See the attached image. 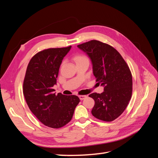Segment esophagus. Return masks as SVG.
I'll use <instances>...</instances> for the list:
<instances>
[{"mask_svg":"<svg viewBox=\"0 0 158 158\" xmlns=\"http://www.w3.org/2000/svg\"><path fill=\"white\" fill-rule=\"evenodd\" d=\"M79 98H80V100H83V99H85L87 98V95H79Z\"/></svg>","mask_w":158,"mask_h":158,"instance_id":"esophagus-1","label":"esophagus"}]
</instances>
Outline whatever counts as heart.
Here are the masks:
<instances>
[{"label":"heart","mask_w":158,"mask_h":158,"mask_svg":"<svg viewBox=\"0 0 158 158\" xmlns=\"http://www.w3.org/2000/svg\"><path fill=\"white\" fill-rule=\"evenodd\" d=\"M74 60L76 61V63H78V62H79V61H82V60H88V59H87V57L85 56L84 55H80L76 56L74 57Z\"/></svg>","instance_id":"b5f03b06"}]
</instances>
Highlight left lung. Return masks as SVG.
I'll use <instances>...</instances> for the list:
<instances>
[{
    "mask_svg": "<svg viewBox=\"0 0 158 158\" xmlns=\"http://www.w3.org/2000/svg\"><path fill=\"white\" fill-rule=\"evenodd\" d=\"M92 60L96 82L104 86L102 94L93 93V116L101 121L111 122L125 111L132 92V77L130 69L121 54L111 45L91 40L78 45Z\"/></svg>",
    "mask_w": 158,
    "mask_h": 158,
    "instance_id": "obj_1",
    "label": "left lung"
}]
</instances>
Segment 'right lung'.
<instances>
[{
    "instance_id": "right-lung-1",
    "label": "right lung",
    "mask_w": 158,
    "mask_h": 158,
    "mask_svg": "<svg viewBox=\"0 0 158 158\" xmlns=\"http://www.w3.org/2000/svg\"><path fill=\"white\" fill-rule=\"evenodd\" d=\"M71 46L50 48L38 52L27 65L23 93L33 114L47 127L59 128L73 118L80 99L74 95L54 93L62 60Z\"/></svg>"
}]
</instances>
